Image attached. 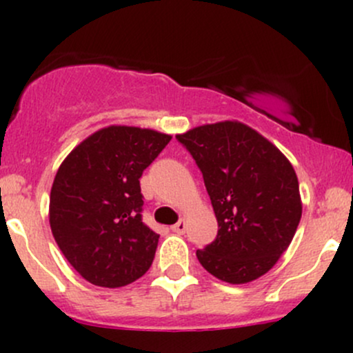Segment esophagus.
I'll return each instance as SVG.
<instances>
[{
    "label": "esophagus",
    "mask_w": 353,
    "mask_h": 353,
    "mask_svg": "<svg viewBox=\"0 0 353 353\" xmlns=\"http://www.w3.org/2000/svg\"><path fill=\"white\" fill-rule=\"evenodd\" d=\"M171 229H172V232H176V234H184L185 232V222L181 219V221L177 222V224H174Z\"/></svg>",
    "instance_id": "1"
}]
</instances>
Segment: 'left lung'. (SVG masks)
Here are the masks:
<instances>
[{
	"label": "left lung",
	"instance_id": "left-lung-1",
	"mask_svg": "<svg viewBox=\"0 0 353 353\" xmlns=\"http://www.w3.org/2000/svg\"><path fill=\"white\" fill-rule=\"evenodd\" d=\"M176 137L201 169L219 224L216 241L196 252L201 265L229 283L269 272L302 217L292 164L239 121L204 124Z\"/></svg>",
	"mask_w": 353,
	"mask_h": 353
}]
</instances>
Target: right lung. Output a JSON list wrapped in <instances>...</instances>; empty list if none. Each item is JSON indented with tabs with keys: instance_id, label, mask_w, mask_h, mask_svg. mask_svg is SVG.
<instances>
[{
	"instance_id": "obj_1",
	"label": "right lung",
	"mask_w": 353,
	"mask_h": 353,
	"mask_svg": "<svg viewBox=\"0 0 353 353\" xmlns=\"http://www.w3.org/2000/svg\"><path fill=\"white\" fill-rule=\"evenodd\" d=\"M169 141L152 129L109 125L59 165L50 196L51 232L88 282L116 289L151 267L159 234L143 222L139 179Z\"/></svg>"
}]
</instances>
